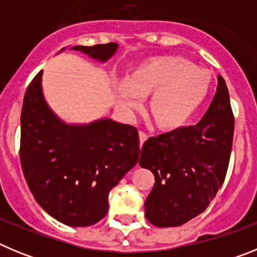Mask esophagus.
<instances>
[{
    "label": "esophagus",
    "mask_w": 257,
    "mask_h": 257,
    "mask_svg": "<svg viewBox=\"0 0 257 257\" xmlns=\"http://www.w3.org/2000/svg\"><path fill=\"white\" fill-rule=\"evenodd\" d=\"M139 139H140V147H143V144L145 143V140L148 139V135L144 133V131H140L139 133Z\"/></svg>",
    "instance_id": "obj_1"
}]
</instances>
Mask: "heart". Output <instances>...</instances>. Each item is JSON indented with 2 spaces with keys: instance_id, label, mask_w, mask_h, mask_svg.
<instances>
[{
  "instance_id": "heart-1",
  "label": "heart",
  "mask_w": 257,
  "mask_h": 257,
  "mask_svg": "<svg viewBox=\"0 0 257 257\" xmlns=\"http://www.w3.org/2000/svg\"><path fill=\"white\" fill-rule=\"evenodd\" d=\"M211 86L208 70L179 55L145 59L115 87L117 101L124 110L139 108L148 96V113L157 127L179 130L196 114Z\"/></svg>"
}]
</instances>
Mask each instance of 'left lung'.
Listing matches in <instances>:
<instances>
[{"label": "left lung", "mask_w": 257, "mask_h": 257, "mask_svg": "<svg viewBox=\"0 0 257 257\" xmlns=\"http://www.w3.org/2000/svg\"><path fill=\"white\" fill-rule=\"evenodd\" d=\"M233 134L228 87L217 76L216 94L196 126L149 138L143 145L139 165L156 180L144 205L149 222L179 226L207 208L225 179Z\"/></svg>", "instance_id": "obj_1"}]
</instances>
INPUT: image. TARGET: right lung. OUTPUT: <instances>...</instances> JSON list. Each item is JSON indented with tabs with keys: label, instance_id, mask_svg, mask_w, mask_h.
<instances>
[{
	"label": "right lung",
	"instance_id": "add662e5",
	"mask_svg": "<svg viewBox=\"0 0 257 257\" xmlns=\"http://www.w3.org/2000/svg\"><path fill=\"white\" fill-rule=\"evenodd\" d=\"M117 49L114 42L70 47L101 63ZM20 128V162L29 189L38 205L65 225L100 221L108 212L110 189L139 160L134 126L110 118L86 124L60 119L45 100L42 70L24 95Z\"/></svg>",
	"mask_w": 257,
	"mask_h": 257
}]
</instances>
